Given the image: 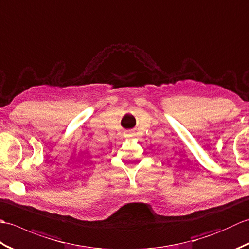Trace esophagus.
I'll use <instances>...</instances> for the list:
<instances>
[{"label": "esophagus", "mask_w": 249, "mask_h": 249, "mask_svg": "<svg viewBox=\"0 0 249 249\" xmlns=\"http://www.w3.org/2000/svg\"><path fill=\"white\" fill-rule=\"evenodd\" d=\"M126 138H134V134H131V133H126Z\"/></svg>", "instance_id": "esophagus-1"}]
</instances>
